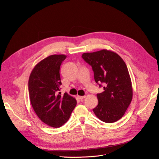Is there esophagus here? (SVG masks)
I'll return each mask as SVG.
<instances>
[{
    "label": "esophagus",
    "mask_w": 159,
    "mask_h": 159,
    "mask_svg": "<svg viewBox=\"0 0 159 159\" xmlns=\"http://www.w3.org/2000/svg\"><path fill=\"white\" fill-rule=\"evenodd\" d=\"M78 98H79L80 100H83L84 99V98H85V96H78Z\"/></svg>",
    "instance_id": "esophagus-1"
}]
</instances>
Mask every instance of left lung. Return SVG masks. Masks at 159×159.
Returning <instances> with one entry per match:
<instances>
[{"mask_svg": "<svg viewBox=\"0 0 159 159\" xmlns=\"http://www.w3.org/2000/svg\"><path fill=\"white\" fill-rule=\"evenodd\" d=\"M82 58L92 66L94 80L104 91L97 94L98 104L93 109L102 122H115L122 118L130 105L133 88L126 64L116 53L102 50L84 53Z\"/></svg>", "mask_w": 159, "mask_h": 159, "instance_id": "obj_1", "label": "left lung"}]
</instances>
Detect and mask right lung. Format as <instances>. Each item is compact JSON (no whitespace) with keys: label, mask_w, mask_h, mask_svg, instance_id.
<instances>
[{"label":"right lung","mask_w":159,"mask_h":159,"mask_svg":"<svg viewBox=\"0 0 159 159\" xmlns=\"http://www.w3.org/2000/svg\"><path fill=\"white\" fill-rule=\"evenodd\" d=\"M63 54L51 55L37 63L30 74L28 91L37 116L44 124L59 127L69 120L76 105L74 98L61 94L59 69L66 59Z\"/></svg>","instance_id":"obj_1"}]
</instances>
